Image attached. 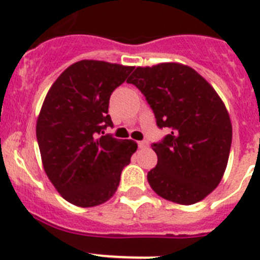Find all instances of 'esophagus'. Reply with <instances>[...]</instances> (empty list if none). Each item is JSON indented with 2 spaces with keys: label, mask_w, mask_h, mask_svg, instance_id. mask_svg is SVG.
I'll list each match as a JSON object with an SVG mask.
<instances>
[{
  "label": "esophagus",
  "mask_w": 260,
  "mask_h": 260,
  "mask_svg": "<svg viewBox=\"0 0 260 260\" xmlns=\"http://www.w3.org/2000/svg\"><path fill=\"white\" fill-rule=\"evenodd\" d=\"M138 146H139V148H141V150H144V148H147V147L150 146V144H148V142L142 141V142H139V143H138Z\"/></svg>",
  "instance_id": "obj_1"
}]
</instances>
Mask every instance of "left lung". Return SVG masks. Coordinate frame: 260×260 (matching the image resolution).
<instances>
[{"label": "left lung", "instance_id": "left-lung-1", "mask_svg": "<svg viewBox=\"0 0 260 260\" xmlns=\"http://www.w3.org/2000/svg\"><path fill=\"white\" fill-rule=\"evenodd\" d=\"M128 83L146 96L158 127L157 164L147 174L153 191L177 204L203 201L221 181L232 146V122L213 87L192 68L164 62L135 69Z\"/></svg>", "mask_w": 260, "mask_h": 260}]
</instances>
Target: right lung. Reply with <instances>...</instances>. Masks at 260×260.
Here are the masks:
<instances>
[{
  "label": "right lung",
  "mask_w": 260,
  "mask_h": 260,
  "mask_svg": "<svg viewBox=\"0 0 260 260\" xmlns=\"http://www.w3.org/2000/svg\"><path fill=\"white\" fill-rule=\"evenodd\" d=\"M134 66L82 59L52 84L36 122V138L48 178L61 197L78 207L109 201L138 144L104 134L112 92Z\"/></svg>",
  "instance_id": "1"
}]
</instances>
